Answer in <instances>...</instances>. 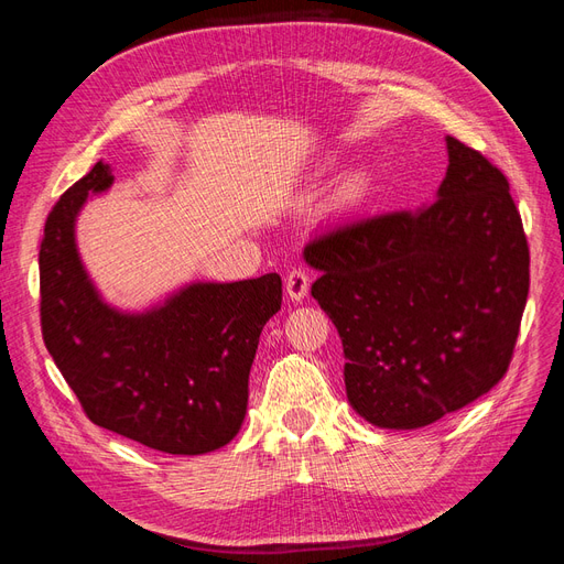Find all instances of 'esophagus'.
Returning <instances> with one entry per match:
<instances>
[{
  "instance_id": "34e87169",
  "label": "esophagus",
  "mask_w": 564,
  "mask_h": 564,
  "mask_svg": "<svg viewBox=\"0 0 564 564\" xmlns=\"http://www.w3.org/2000/svg\"><path fill=\"white\" fill-rule=\"evenodd\" d=\"M284 284H286V296H289V299H292V301H303L305 294H308V286H311L308 272H305L303 268L289 270V275H286Z\"/></svg>"
}]
</instances>
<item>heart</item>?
<instances>
[{
    "mask_svg": "<svg viewBox=\"0 0 564 564\" xmlns=\"http://www.w3.org/2000/svg\"><path fill=\"white\" fill-rule=\"evenodd\" d=\"M367 191V178L365 176H350L344 185H340V199L357 202Z\"/></svg>",
    "mask_w": 564,
    "mask_h": 564,
    "instance_id": "b5f03b06",
    "label": "heart"
}]
</instances>
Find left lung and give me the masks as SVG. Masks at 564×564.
<instances>
[{"instance_id": "obj_1", "label": "left lung", "mask_w": 564, "mask_h": 564, "mask_svg": "<svg viewBox=\"0 0 564 564\" xmlns=\"http://www.w3.org/2000/svg\"><path fill=\"white\" fill-rule=\"evenodd\" d=\"M435 202L355 220L305 245L313 296L346 355L348 402L414 431L497 386L529 292V249L506 176L447 135Z\"/></svg>"}]
</instances>
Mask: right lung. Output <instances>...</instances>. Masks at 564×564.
Wrapping results in <instances>:
<instances>
[{
    "label": "right lung",
    "mask_w": 564,
    "mask_h": 564,
    "mask_svg": "<svg viewBox=\"0 0 564 564\" xmlns=\"http://www.w3.org/2000/svg\"><path fill=\"white\" fill-rule=\"evenodd\" d=\"M112 169L91 172L51 209L40 249L42 336L87 416L164 454L197 456L240 433L249 371L282 280L187 282L143 311L100 296L77 249V216L106 193Z\"/></svg>",
    "instance_id": "right-lung-1"
}]
</instances>
